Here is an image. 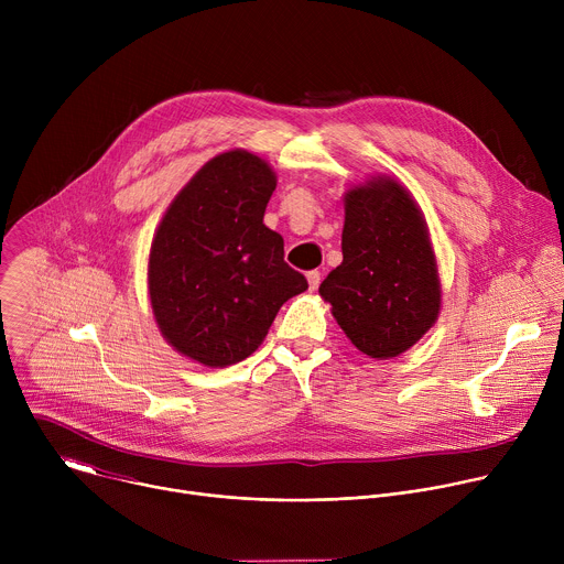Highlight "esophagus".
<instances>
[{"label":"esophagus","mask_w":564,"mask_h":564,"mask_svg":"<svg viewBox=\"0 0 564 564\" xmlns=\"http://www.w3.org/2000/svg\"><path fill=\"white\" fill-rule=\"evenodd\" d=\"M318 283H321V272H316V270L307 272V285H310L312 292L318 288Z\"/></svg>","instance_id":"esophagus-1"}]
</instances>
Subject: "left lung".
I'll use <instances>...</instances> for the list:
<instances>
[{
    "label": "left lung",
    "instance_id": "left-lung-1",
    "mask_svg": "<svg viewBox=\"0 0 564 564\" xmlns=\"http://www.w3.org/2000/svg\"><path fill=\"white\" fill-rule=\"evenodd\" d=\"M344 209V261L318 294L357 350L370 359L399 357L435 326L442 310L424 212L386 174L350 187Z\"/></svg>",
    "mask_w": 564,
    "mask_h": 564
}]
</instances>
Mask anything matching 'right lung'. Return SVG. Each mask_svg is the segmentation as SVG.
Wrapping results in <instances>:
<instances>
[{"label":"right lung","mask_w":564,"mask_h":564,"mask_svg":"<svg viewBox=\"0 0 564 564\" xmlns=\"http://www.w3.org/2000/svg\"><path fill=\"white\" fill-rule=\"evenodd\" d=\"M274 189L268 160L223 151L176 194L153 234L147 288L158 330L203 366L250 357L281 305L307 290L283 261V236L263 223Z\"/></svg>","instance_id":"add662e5"}]
</instances>
